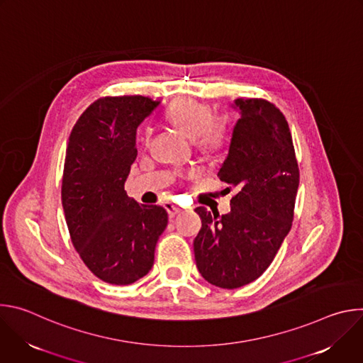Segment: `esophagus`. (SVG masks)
Listing matches in <instances>:
<instances>
[{
    "label": "esophagus",
    "mask_w": 363,
    "mask_h": 363,
    "mask_svg": "<svg viewBox=\"0 0 363 363\" xmlns=\"http://www.w3.org/2000/svg\"><path fill=\"white\" fill-rule=\"evenodd\" d=\"M164 206H165V210L168 211L169 217H175L177 214H179V213H181V208H179V206L174 205L172 202H165V203H164Z\"/></svg>",
    "instance_id": "34e87169"
}]
</instances>
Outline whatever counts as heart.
<instances>
[{"label": "heart", "instance_id": "heart-1", "mask_svg": "<svg viewBox=\"0 0 363 363\" xmlns=\"http://www.w3.org/2000/svg\"><path fill=\"white\" fill-rule=\"evenodd\" d=\"M167 118L181 133L194 140L196 147L205 153L218 152L227 140V126L223 121L213 119L211 109L194 99H179L174 101L167 112ZM150 135L145 129V139Z\"/></svg>", "mask_w": 363, "mask_h": 363}]
</instances>
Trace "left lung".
<instances>
[{
	"label": "left lung",
	"instance_id": "obj_1",
	"mask_svg": "<svg viewBox=\"0 0 363 363\" xmlns=\"http://www.w3.org/2000/svg\"><path fill=\"white\" fill-rule=\"evenodd\" d=\"M240 111L218 172L235 188L231 211L198 206L202 227L194 240L198 272L214 286L238 289L260 277L291 228L298 165L284 115L264 99H235Z\"/></svg>",
	"mask_w": 363,
	"mask_h": 363
}]
</instances>
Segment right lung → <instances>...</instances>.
I'll return each mask as SVG.
<instances>
[{
    "label": "right lung",
    "instance_id": "right-lung-1",
    "mask_svg": "<svg viewBox=\"0 0 363 363\" xmlns=\"http://www.w3.org/2000/svg\"><path fill=\"white\" fill-rule=\"evenodd\" d=\"M158 106L145 96L100 97L69 138L62 202L70 238L89 270L109 284L128 286L149 273L168 224L165 208L138 203L125 191L136 129Z\"/></svg>",
    "mask_w": 363,
    "mask_h": 363
}]
</instances>
